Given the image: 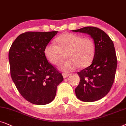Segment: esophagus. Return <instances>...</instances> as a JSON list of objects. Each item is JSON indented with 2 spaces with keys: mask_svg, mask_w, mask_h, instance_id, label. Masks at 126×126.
<instances>
[{
  "mask_svg": "<svg viewBox=\"0 0 126 126\" xmlns=\"http://www.w3.org/2000/svg\"><path fill=\"white\" fill-rule=\"evenodd\" d=\"M62 75H63V77L64 78H66V77H67L70 75V74H65V73H63Z\"/></svg>",
  "mask_w": 126,
  "mask_h": 126,
  "instance_id": "34e87169",
  "label": "esophagus"
}]
</instances>
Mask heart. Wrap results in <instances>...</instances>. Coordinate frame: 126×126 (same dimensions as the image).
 <instances>
[{
	"label": "heart",
	"instance_id": "heart-1",
	"mask_svg": "<svg viewBox=\"0 0 126 126\" xmlns=\"http://www.w3.org/2000/svg\"><path fill=\"white\" fill-rule=\"evenodd\" d=\"M58 46L48 44L44 49V54L48 61L59 66L65 59H68L60 67L64 72H70L79 67L89 66L95 55V45L89 37H82L78 34L65 33L56 38Z\"/></svg>",
	"mask_w": 126,
	"mask_h": 126
}]
</instances>
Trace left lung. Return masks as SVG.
<instances>
[{
	"instance_id": "obj_1",
	"label": "left lung",
	"mask_w": 126,
	"mask_h": 126,
	"mask_svg": "<svg viewBox=\"0 0 126 126\" xmlns=\"http://www.w3.org/2000/svg\"><path fill=\"white\" fill-rule=\"evenodd\" d=\"M73 32L89 34L95 45L92 64L77 73L80 82L75 89V94L84 102L100 100L110 91L115 79L118 61L113 41L106 33L95 27H85Z\"/></svg>"
}]
</instances>
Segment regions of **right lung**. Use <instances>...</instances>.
<instances>
[{
	"label": "right lung",
	"instance_id": "obj_1",
	"mask_svg": "<svg viewBox=\"0 0 126 126\" xmlns=\"http://www.w3.org/2000/svg\"><path fill=\"white\" fill-rule=\"evenodd\" d=\"M58 31L27 32L18 36L8 53L13 81L25 99L36 105L52 102L62 74L48 62L44 49Z\"/></svg>",
	"mask_w": 126,
	"mask_h": 126
}]
</instances>
